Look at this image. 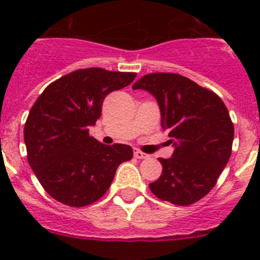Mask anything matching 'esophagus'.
I'll use <instances>...</instances> for the list:
<instances>
[{
  "label": "esophagus",
  "instance_id": "obj_1",
  "mask_svg": "<svg viewBox=\"0 0 260 260\" xmlns=\"http://www.w3.org/2000/svg\"><path fill=\"white\" fill-rule=\"evenodd\" d=\"M134 156L137 158H147V157H150V156L147 155V153L142 152V151H139V150H135L134 151Z\"/></svg>",
  "mask_w": 260,
  "mask_h": 260
}]
</instances>
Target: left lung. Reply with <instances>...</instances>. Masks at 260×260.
Segmentation results:
<instances>
[{
    "instance_id": "obj_1",
    "label": "left lung",
    "mask_w": 260,
    "mask_h": 260,
    "mask_svg": "<svg viewBox=\"0 0 260 260\" xmlns=\"http://www.w3.org/2000/svg\"><path fill=\"white\" fill-rule=\"evenodd\" d=\"M157 102L161 127L169 133L172 157L158 158L162 173L150 183L161 201L189 206L212 190L232 153L234 128L219 96L189 78L172 73L147 74L133 84Z\"/></svg>"
}]
</instances>
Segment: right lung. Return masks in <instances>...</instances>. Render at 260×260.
Returning <instances> with one entry per match:
<instances>
[{
	"label": "right lung",
	"mask_w": 260,
	"mask_h": 260,
	"mask_svg": "<svg viewBox=\"0 0 260 260\" xmlns=\"http://www.w3.org/2000/svg\"><path fill=\"white\" fill-rule=\"evenodd\" d=\"M135 73L80 69L50 83L29 110L24 143L29 167L53 199L83 207L109 189L117 168L133 157L127 144L89 137L105 96L128 86Z\"/></svg>",
	"instance_id": "right-lung-1"
}]
</instances>
